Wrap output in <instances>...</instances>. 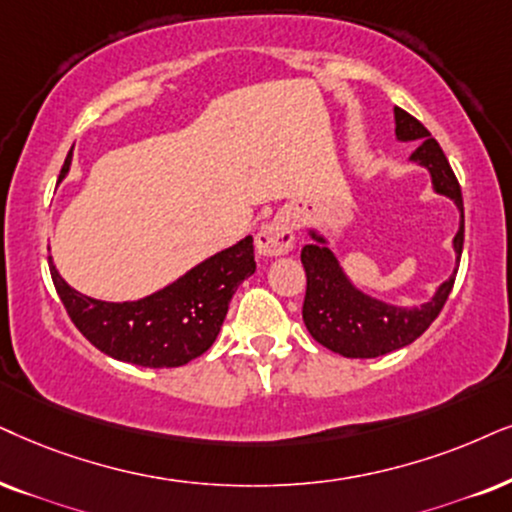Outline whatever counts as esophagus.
Returning a JSON list of instances; mask_svg holds the SVG:
<instances>
[{
	"mask_svg": "<svg viewBox=\"0 0 512 512\" xmlns=\"http://www.w3.org/2000/svg\"><path fill=\"white\" fill-rule=\"evenodd\" d=\"M295 245V231L293 222L286 215H276L271 222H267L257 234V250L267 257L286 255Z\"/></svg>",
	"mask_w": 512,
	"mask_h": 512,
	"instance_id": "obj_1",
	"label": "esophagus"
}]
</instances>
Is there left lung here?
Segmentation results:
<instances>
[{"mask_svg": "<svg viewBox=\"0 0 512 512\" xmlns=\"http://www.w3.org/2000/svg\"><path fill=\"white\" fill-rule=\"evenodd\" d=\"M394 120H397V137L401 141H418V148L411 158L425 165L432 174V186L437 193L449 196L461 210V229L454 238L456 257L461 262L463 252V196L461 184H458L449 160L432 134L425 129L420 120L413 118L401 108H394ZM319 243L304 245L300 260L307 274V290H304L302 319L307 331L319 345L328 347L335 354L347 359H373L390 354L394 349L411 345L430 328L444 309L446 297L454 288L456 274L439 286L437 295L430 302L420 304L418 309H399L392 304L373 300L359 293L347 276L342 274L338 260L331 250L326 248L321 236L312 234Z\"/></svg>", "mask_w": 512, "mask_h": 512, "instance_id": "obj_1", "label": "left lung"}]
</instances>
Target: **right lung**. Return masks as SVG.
Returning a JSON list of instances; mask_svg holds the SVG:
<instances>
[{
  "instance_id": "obj_1",
  "label": "right lung",
  "mask_w": 512,
  "mask_h": 512,
  "mask_svg": "<svg viewBox=\"0 0 512 512\" xmlns=\"http://www.w3.org/2000/svg\"><path fill=\"white\" fill-rule=\"evenodd\" d=\"M70 158L73 151L66 155L61 177L70 170ZM49 271L70 321L96 349L127 364L174 368L212 347L236 288L255 274V252L252 238H243L137 302L94 300L70 288L51 260Z\"/></svg>"
}]
</instances>
